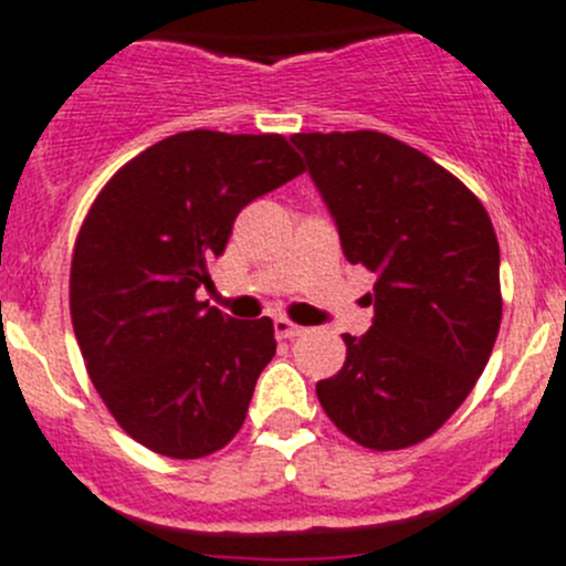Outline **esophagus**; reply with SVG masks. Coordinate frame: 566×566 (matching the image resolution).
Instances as JSON below:
<instances>
[{
  "mask_svg": "<svg viewBox=\"0 0 566 566\" xmlns=\"http://www.w3.org/2000/svg\"><path fill=\"white\" fill-rule=\"evenodd\" d=\"M273 331H276L279 339H293V336L304 334V328H301V325H295V323H290L287 317L273 319Z\"/></svg>",
  "mask_w": 566,
  "mask_h": 566,
  "instance_id": "34e87169",
  "label": "esophagus"
}]
</instances>
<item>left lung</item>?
<instances>
[{
    "label": "left lung",
    "mask_w": 566,
    "mask_h": 566,
    "mask_svg": "<svg viewBox=\"0 0 566 566\" xmlns=\"http://www.w3.org/2000/svg\"><path fill=\"white\" fill-rule=\"evenodd\" d=\"M347 262L378 273L373 328L317 384L328 419L375 452L430 438L488 367L501 325L499 238L452 172L378 130L295 134Z\"/></svg>",
    "instance_id": "left-lung-1"
}]
</instances>
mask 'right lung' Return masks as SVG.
<instances>
[{"mask_svg": "<svg viewBox=\"0 0 566 566\" xmlns=\"http://www.w3.org/2000/svg\"><path fill=\"white\" fill-rule=\"evenodd\" d=\"M301 172L279 134L182 130L95 197L71 262L73 331L108 413L150 452L208 458L241 430L273 323L221 315L197 290L238 213Z\"/></svg>", "mask_w": 566, "mask_h": 566, "instance_id": "obj_1", "label": "right lung"}]
</instances>
